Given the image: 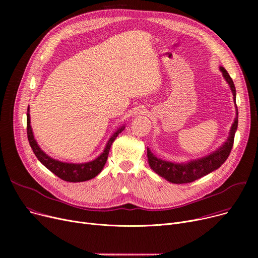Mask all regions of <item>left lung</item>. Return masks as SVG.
<instances>
[{
	"instance_id": "1",
	"label": "left lung",
	"mask_w": 258,
	"mask_h": 258,
	"mask_svg": "<svg viewBox=\"0 0 258 258\" xmlns=\"http://www.w3.org/2000/svg\"><path fill=\"white\" fill-rule=\"evenodd\" d=\"M220 70L222 71L224 78L226 79L230 89L232 91L233 100L237 111V106L235 102L236 91H235L233 80L231 77H230L225 68L220 67ZM237 123H238V113L236 112V117L232 123L231 130H230L227 141L220 148H218V150L214 151L213 153H211L206 157H203L197 160H191L189 162H186V163H172V162H168L165 160H162L160 158H157L150 151V148L147 147L148 164H150L151 168L156 173H158L160 177L164 178L168 182H171L174 184L191 183L202 177H204V175L214 171L215 169L220 168L224 162L228 159L233 146L234 135L237 130Z\"/></svg>"
}]
</instances>
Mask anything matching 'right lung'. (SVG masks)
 <instances>
[{
    "label": "right lung",
    "mask_w": 258,
    "mask_h": 258,
    "mask_svg": "<svg viewBox=\"0 0 258 258\" xmlns=\"http://www.w3.org/2000/svg\"><path fill=\"white\" fill-rule=\"evenodd\" d=\"M27 111H28L27 112V136H28V140L34 155L45 167H47L51 172L57 175L58 178L67 182H73V183L85 182L95 178L97 174H99L106 163L111 145L113 144L114 140L117 138L118 135L124 130V125H123L119 127L112 135L111 138L108 139L105 145L103 153L95 160L86 162V163H67V162H61L51 158L45 152H43L42 148L38 146L36 140L34 139L31 124H30L29 107Z\"/></svg>",
    "instance_id": "add662e5"
}]
</instances>
